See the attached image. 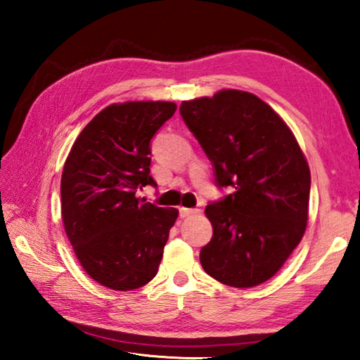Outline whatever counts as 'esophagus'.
<instances>
[{
	"label": "esophagus",
	"mask_w": 360,
	"mask_h": 360,
	"mask_svg": "<svg viewBox=\"0 0 360 360\" xmlns=\"http://www.w3.org/2000/svg\"><path fill=\"white\" fill-rule=\"evenodd\" d=\"M200 210L197 208H179V216L181 217H188V216H193V214H198Z\"/></svg>",
	"instance_id": "34e87169"
}]
</instances>
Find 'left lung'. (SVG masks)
<instances>
[{"instance_id":"8db88e82","label":"left lung","mask_w":360,"mask_h":360,"mask_svg":"<svg viewBox=\"0 0 360 360\" xmlns=\"http://www.w3.org/2000/svg\"><path fill=\"white\" fill-rule=\"evenodd\" d=\"M181 117L229 188L206 206L212 238L200 251L205 271L231 288L265 283L300 243L311 176L284 120L257 96L222 90L182 101Z\"/></svg>"}]
</instances>
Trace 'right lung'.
Instances as JSON below:
<instances>
[{
  "label": "right lung",
  "instance_id": "1",
  "mask_svg": "<svg viewBox=\"0 0 360 360\" xmlns=\"http://www.w3.org/2000/svg\"><path fill=\"white\" fill-rule=\"evenodd\" d=\"M176 105L129 101L111 105L89 122L72 144L62 174V219L84 270L114 290L143 288L157 275L178 217L138 198L157 187L150 141Z\"/></svg>",
  "mask_w": 360,
  "mask_h": 360
}]
</instances>
